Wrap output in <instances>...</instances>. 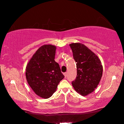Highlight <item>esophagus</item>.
<instances>
[{
    "label": "esophagus",
    "instance_id": "34e87169",
    "mask_svg": "<svg viewBox=\"0 0 124 124\" xmlns=\"http://www.w3.org/2000/svg\"><path fill=\"white\" fill-rule=\"evenodd\" d=\"M67 72L64 73V77H65V78L67 77Z\"/></svg>",
    "mask_w": 124,
    "mask_h": 124
}]
</instances>
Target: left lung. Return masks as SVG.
<instances>
[{"label": "left lung", "mask_w": 124, "mask_h": 124, "mask_svg": "<svg viewBox=\"0 0 124 124\" xmlns=\"http://www.w3.org/2000/svg\"><path fill=\"white\" fill-rule=\"evenodd\" d=\"M70 46L77 63V75L72 81V85L78 93L85 96L95 90L101 79V62L94 52L84 44L77 43Z\"/></svg>", "instance_id": "left-lung-1"}]
</instances>
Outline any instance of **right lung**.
I'll return each instance as SVG.
<instances>
[{
	"label": "right lung",
	"mask_w": 124,
	"mask_h": 124,
	"mask_svg": "<svg viewBox=\"0 0 124 124\" xmlns=\"http://www.w3.org/2000/svg\"><path fill=\"white\" fill-rule=\"evenodd\" d=\"M56 47L44 45L40 47L29 60L26 69L27 82L39 97L49 98L64 78L59 64L54 61Z\"/></svg>",
	"instance_id": "1"
}]
</instances>
